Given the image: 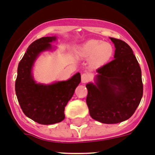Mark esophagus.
I'll return each mask as SVG.
<instances>
[{"label": "esophagus", "instance_id": "1", "mask_svg": "<svg viewBox=\"0 0 155 155\" xmlns=\"http://www.w3.org/2000/svg\"><path fill=\"white\" fill-rule=\"evenodd\" d=\"M90 76L89 74H87V73H83L82 75V76H81V80H82V83H86V82H88L90 80Z\"/></svg>", "mask_w": 155, "mask_h": 155}]
</instances>
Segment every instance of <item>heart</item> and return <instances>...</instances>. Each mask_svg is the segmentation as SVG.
Masks as SVG:
<instances>
[{
    "label": "heart",
    "mask_w": 155,
    "mask_h": 155,
    "mask_svg": "<svg viewBox=\"0 0 155 155\" xmlns=\"http://www.w3.org/2000/svg\"><path fill=\"white\" fill-rule=\"evenodd\" d=\"M78 54L83 59H91L94 66H102L108 63L114 53L112 45L99 40H90L78 47Z\"/></svg>",
    "instance_id": "1"
}]
</instances>
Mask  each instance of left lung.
<instances>
[{
    "mask_svg": "<svg viewBox=\"0 0 155 155\" xmlns=\"http://www.w3.org/2000/svg\"><path fill=\"white\" fill-rule=\"evenodd\" d=\"M115 47L112 61L96 70L95 83L86 84L90 116L104 124H116L134 113L143 95L141 70L131 47L110 37Z\"/></svg>",
    "mask_w": 155,
    "mask_h": 155,
    "instance_id": "obj_1",
    "label": "left lung"
}]
</instances>
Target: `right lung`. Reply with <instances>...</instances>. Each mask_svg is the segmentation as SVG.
<instances>
[{
  "label": "right lung",
  "instance_id": "add662e5",
  "mask_svg": "<svg viewBox=\"0 0 155 155\" xmlns=\"http://www.w3.org/2000/svg\"><path fill=\"white\" fill-rule=\"evenodd\" d=\"M56 37H44L31 43L17 68L15 91L17 100L26 116L41 125L58 123L65 118V107L81 82L77 73L66 81L52 84L37 83L32 69L41 53L53 50Z\"/></svg>",
  "mask_w": 155,
  "mask_h": 155
}]
</instances>
